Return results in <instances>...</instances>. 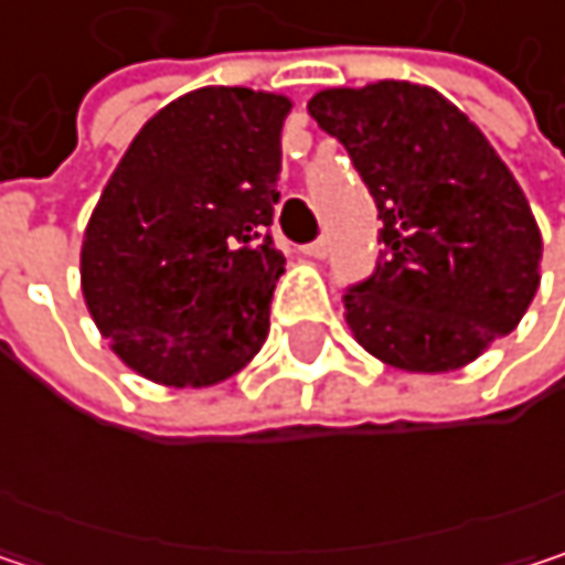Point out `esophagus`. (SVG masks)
Instances as JSON below:
<instances>
[{
	"instance_id": "34e87169",
	"label": "esophagus",
	"mask_w": 565,
	"mask_h": 565,
	"mask_svg": "<svg viewBox=\"0 0 565 565\" xmlns=\"http://www.w3.org/2000/svg\"><path fill=\"white\" fill-rule=\"evenodd\" d=\"M300 252H303L307 258H327V255H330V242H327V238H317V242L303 245Z\"/></svg>"
}]
</instances>
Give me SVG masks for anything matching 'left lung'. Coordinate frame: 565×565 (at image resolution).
I'll return each mask as SVG.
<instances>
[{"label": "left lung", "instance_id": "1", "mask_svg": "<svg viewBox=\"0 0 565 565\" xmlns=\"http://www.w3.org/2000/svg\"><path fill=\"white\" fill-rule=\"evenodd\" d=\"M380 212L383 252L347 287L356 340L408 373H445L508 337L540 284V228L484 134L438 90L380 81L307 104Z\"/></svg>", "mask_w": 565, "mask_h": 565}]
</instances>
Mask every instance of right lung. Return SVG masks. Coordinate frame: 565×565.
<instances>
[{
	"label": "right lung",
	"mask_w": 565,
	"mask_h": 565,
	"mask_svg": "<svg viewBox=\"0 0 565 565\" xmlns=\"http://www.w3.org/2000/svg\"><path fill=\"white\" fill-rule=\"evenodd\" d=\"M290 100L202 87L134 137L87 222L81 287L114 353L163 386H215L268 337L271 222Z\"/></svg>",
	"instance_id": "1"
}]
</instances>
